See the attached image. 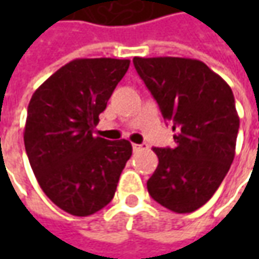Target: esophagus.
<instances>
[{
	"label": "esophagus",
	"instance_id": "1",
	"mask_svg": "<svg viewBox=\"0 0 259 259\" xmlns=\"http://www.w3.org/2000/svg\"><path fill=\"white\" fill-rule=\"evenodd\" d=\"M145 148H147V145L145 144H133V150H134L135 153H137V151H143Z\"/></svg>",
	"mask_w": 259,
	"mask_h": 259
}]
</instances>
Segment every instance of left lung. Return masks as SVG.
<instances>
[{
    "label": "left lung",
    "mask_w": 259,
    "mask_h": 259,
    "mask_svg": "<svg viewBox=\"0 0 259 259\" xmlns=\"http://www.w3.org/2000/svg\"><path fill=\"white\" fill-rule=\"evenodd\" d=\"M133 62L176 133L173 148H153L158 165L147 182L148 193L171 212H194L213 196L234 161L239 116L232 89L196 59Z\"/></svg>",
    "instance_id": "1"
}]
</instances>
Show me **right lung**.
Masks as SVG:
<instances>
[{
  "instance_id": "add662e5",
  "label": "right lung",
  "mask_w": 259,
  "mask_h": 259,
  "mask_svg": "<svg viewBox=\"0 0 259 259\" xmlns=\"http://www.w3.org/2000/svg\"><path fill=\"white\" fill-rule=\"evenodd\" d=\"M128 59H75L37 88L28 104L24 145L41 190L73 216H89L114 199L133 154L126 140L94 137Z\"/></svg>"
}]
</instances>
